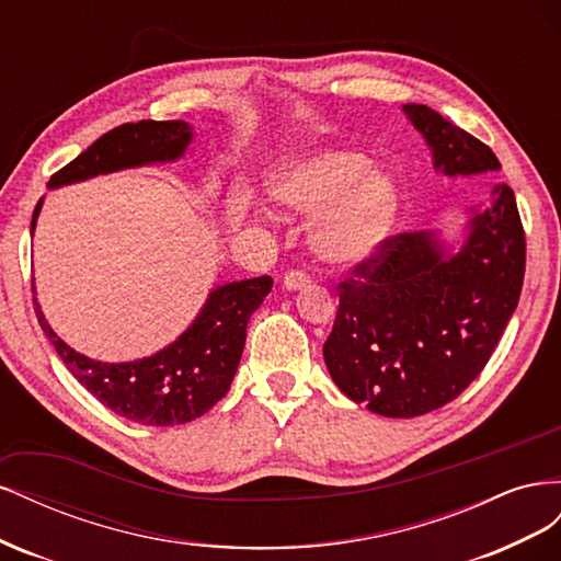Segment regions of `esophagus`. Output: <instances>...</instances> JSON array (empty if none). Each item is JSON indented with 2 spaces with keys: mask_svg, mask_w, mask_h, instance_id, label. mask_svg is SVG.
I'll return each mask as SVG.
<instances>
[{
  "mask_svg": "<svg viewBox=\"0 0 561 561\" xmlns=\"http://www.w3.org/2000/svg\"><path fill=\"white\" fill-rule=\"evenodd\" d=\"M311 283V276L307 274V271H287L285 278H283V285L287 287V290H301V287H307Z\"/></svg>",
  "mask_w": 561,
  "mask_h": 561,
  "instance_id": "esophagus-1",
  "label": "esophagus"
}]
</instances>
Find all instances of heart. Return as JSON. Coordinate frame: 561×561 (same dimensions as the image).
I'll return each instance as SVG.
<instances>
[{"label":"heart","mask_w":561,"mask_h":561,"mask_svg":"<svg viewBox=\"0 0 561 561\" xmlns=\"http://www.w3.org/2000/svg\"><path fill=\"white\" fill-rule=\"evenodd\" d=\"M276 196L304 217H316L309 233L316 257L355 264L379 248L396 215V184L369 171L367 157L344 149H313L285 163Z\"/></svg>","instance_id":"b5f03b06"}]
</instances>
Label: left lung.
Segmentation results:
<instances>
[{
    "label": "left lung",
    "instance_id": "left-lung-1",
    "mask_svg": "<svg viewBox=\"0 0 561 561\" xmlns=\"http://www.w3.org/2000/svg\"><path fill=\"white\" fill-rule=\"evenodd\" d=\"M445 175L499 171L494 151L426 105H404ZM526 239L515 194L494 186L463 248L445 257L433 233L388 236L336 285L322 355L334 383L369 412L428 414L478 379L515 313Z\"/></svg>",
    "mask_w": 561,
    "mask_h": 561
}]
</instances>
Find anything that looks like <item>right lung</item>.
Masks as SVG:
<instances>
[{"label": "right lung", "instance_id": "right-lung-1", "mask_svg": "<svg viewBox=\"0 0 561 561\" xmlns=\"http://www.w3.org/2000/svg\"><path fill=\"white\" fill-rule=\"evenodd\" d=\"M192 140V126L184 122L122 124L98 138L87 151L50 175L48 186L72 184L122 168L173 161ZM42 201L32 213L37 225ZM268 276L229 283L210 293L206 307L180 339L151 358L135 363H98L67 346L48 328L35 299V313L48 342L65 367L89 393L114 414L142 426H178L206 414L227 396L236 367L241 363L248 320L271 293Z\"/></svg>", "mask_w": 561, "mask_h": 561}]
</instances>
